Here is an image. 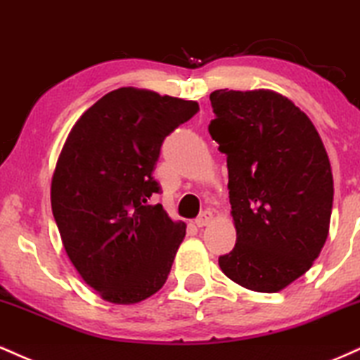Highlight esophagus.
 Here are the masks:
<instances>
[{
	"label": "esophagus",
	"mask_w": 360,
	"mask_h": 360,
	"mask_svg": "<svg viewBox=\"0 0 360 360\" xmlns=\"http://www.w3.org/2000/svg\"><path fill=\"white\" fill-rule=\"evenodd\" d=\"M210 222H212V212H210V210H204V212H202L195 219L197 227H205V226H209Z\"/></svg>",
	"instance_id": "34e87169"
}]
</instances>
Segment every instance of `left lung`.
Here are the masks:
<instances>
[{
    "label": "left lung",
    "mask_w": 360,
    "mask_h": 360,
    "mask_svg": "<svg viewBox=\"0 0 360 360\" xmlns=\"http://www.w3.org/2000/svg\"><path fill=\"white\" fill-rule=\"evenodd\" d=\"M209 133L227 156L236 246L219 257L226 276L276 293L305 274L330 226L333 176L314 122L273 91L210 94Z\"/></svg>",
    "instance_id": "8db88e82"
}]
</instances>
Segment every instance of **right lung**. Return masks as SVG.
I'll use <instances>...</instances> for the list:
<instances>
[{
    "label": "right lung",
    "mask_w": 360,
    "mask_h": 360,
    "mask_svg": "<svg viewBox=\"0 0 360 360\" xmlns=\"http://www.w3.org/2000/svg\"><path fill=\"white\" fill-rule=\"evenodd\" d=\"M198 111L193 101L121 87L67 136L52 179V212L80 276L117 305L155 295L170 274L185 224L173 222L153 179L163 139Z\"/></svg>",
    "instance_id": "obj_1"
}]
</instances>
